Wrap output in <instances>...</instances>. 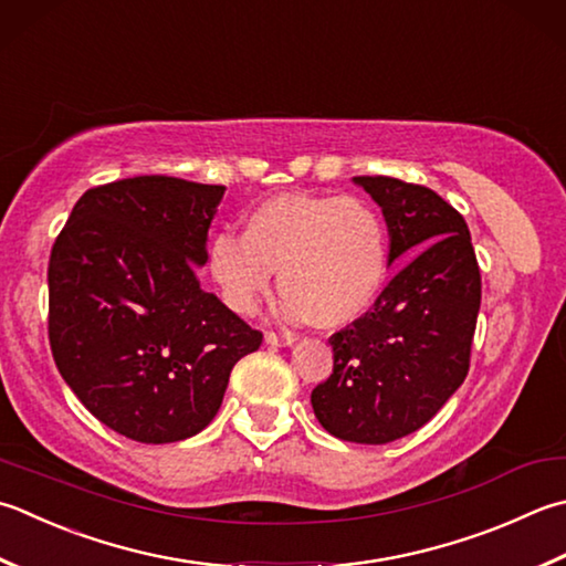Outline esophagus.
Returning <instances> with one entry per match:
<instances>
[{"instance_id": "1", "label": "esophagus", "mask_w": 566, "mask_h": 566, "mask_svg": "<svg viewBox=\"0 0 566 566\" xmlns=\"http://www.w3.org/2000/svg\"><path fill=\"white\" fill-rule=\"evenodd\" d=\"M296 338L292 334H274V331H270V334H264V343H270V346H292Z\"/></svg>"}]
</instances>
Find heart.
<instances>
[{
	"mask_svg": "<svg viewBox=\"0 0 566 566\" xmlns=\"http://www.w3.org/2000/svg\"><path fill=\"white\" fill-rule=\"evenodd\" d=\"M208 268L235 314L258 308L280 269L282 318L346 328L385 290L390 238L382 216L363 198L282 193L250 210L242 235L218 232Z\"/></svg>",
	"mask_w": 566,
	"mask_h": 566,
	"instance_id": "1",
	"label": "heart"
}]
</instances>
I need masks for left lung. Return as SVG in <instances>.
I'll list each match as a JSON object with an SVG mask.
<instances>
[{"label":"left lung","mask_w":566,"mask_h":566,"mask_svg":"<svg viewBox=\"0 0 566 566\" xmlns=\"http://www.w3.org/2000/svg\"><path fill=\"white\" fill-rule=\"evenodd\" d=\"M382 208L390 264L409 260L356 324L331 336L334 373L314 387L328 434L387 444L424 427L467 380L481 272L467 220L427 186L353 176Z\"/></svg>","instance_id":"1"}]
</instances>
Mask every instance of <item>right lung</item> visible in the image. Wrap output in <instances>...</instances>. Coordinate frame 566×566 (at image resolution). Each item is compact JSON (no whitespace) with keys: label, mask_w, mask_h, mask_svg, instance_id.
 <instances>
[{"label":"right lung","mask_w":566,"mask_h":566,"mask_svg":"<svg viewBox=\"0 0 566 566\" xmlns=\"http://www.w3.org/2000/svg\"><path fill=\"white\" fill-rule=\"evenodd\" d=\"M226 186L135 176L73 206L49 262L55 368L87 412L142 444L198 434L230 370L258 350L250 328L196 268Z\"/></svg>","instance_id":"add662e5"}]
</instances>
